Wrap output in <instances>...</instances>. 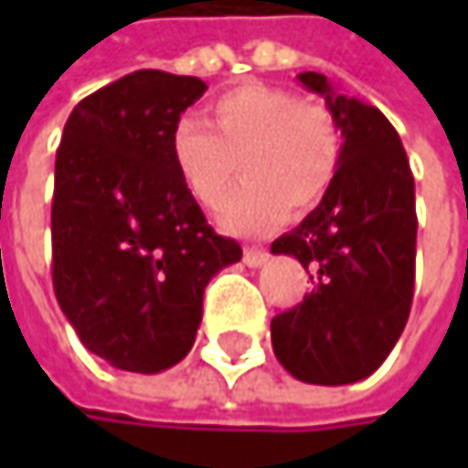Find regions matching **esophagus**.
<instances>
[{"mask_svg": "<svg viewBox=\"0 0 468 468\" xmlns=\"http://www.w3.org/2000/svg\"><path fill=\"white\" fill-rule=\"evenodd\" d=\"M243 262L249 268H260L268 262V251L265 249H243Z\"/></svg>", "mask_w": 468, "mask_h": 468, "instance_id": "34e87169", "label": "esophagus"}]
</instances>
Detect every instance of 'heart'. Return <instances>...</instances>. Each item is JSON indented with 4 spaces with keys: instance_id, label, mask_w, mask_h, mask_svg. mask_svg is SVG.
Here are the masks:
<instances>
[{
    "instance_id": "b5f03b06",
    "label": "heart",
    "mask_w": 468,
    "mask_h": 468,
    "mask_svg": "<svg viewBox=\"0 0 468 468\" xmlns=\"http://www.w3.org/2000/svg\"><path fill=\"white\" fill-rule=\"evenodd\" d=\"M210 130L181 116L167 138L173 170L200 206H217L240 165L243 181L219 206L217 222L233 235L276 230L287 211L303 214L327 195L338 159V124L325 102L282 86L240 83L211 105Z\"/></svg>"
}]
</instances>
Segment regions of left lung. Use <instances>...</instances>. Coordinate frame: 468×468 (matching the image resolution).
<instances>
[{"label": "left lung", "mask_w": 468, "mask_h": 468, "mask_svg": "<svg viewBox=\"0 0 468 468\" xmlns=\"http://www.w3.org/2000/svg\"><path fill=\"white\" fill-rule=\"evenodd\" d=\"M298 80L320 94L341 133L335 178L320 206L271 243L312 273L303 303L271 320L279 363L309 385L371 377L410 320L415 292V178L393 124L323 72Z\"/></svg>", "instance_id": "1"}]
</instances>
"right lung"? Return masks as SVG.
I'll return each instance as SVG.
<instances>
[{
  "label": "right lung",
  "mask_w": 468,
  "mask_h": 468,
  "mask_svg": "<svg viewBox=\"0 0 468 468\" xmlns=\"http://www.w3.org/2000/svg\"><path fill=\"white\" fill-rule=\"evenodd\" d=\"M206 89L162 69L124 75L75 105L56 151L53 292L83 346L122 371L181 363L208 282L243 254L211 230L167 151Z\"/></svg>",
  "instance_id": "1"
}]
</instances>
